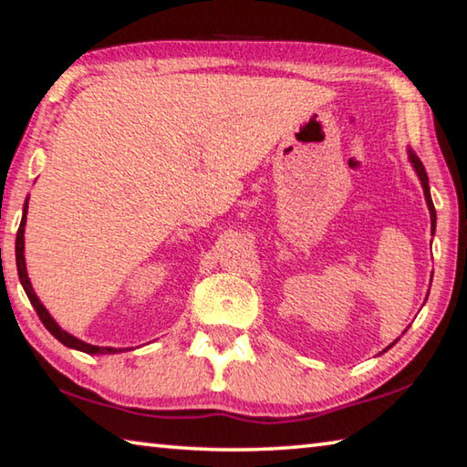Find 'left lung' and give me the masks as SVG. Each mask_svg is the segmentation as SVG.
I'll list each match as a JSON object with an SVG mask.
<instances>
[{
  "label": "left lung",
  "mask_w": 467,
  "mask_h": 467,
  "mask_svg": "<svg viewBox=\"0 0 467 467\" xmlns=\"http://www.w3.org/2000/svg\"><path fill=\"white\" fill-rule=\"evenodd\" d=\"M408 158H410V162H412V167H414V171H416V175H418V179H420V183H422V189H424V200H426V205H429V212H431V231L434 233V228H437V212H434V203H432V197H431V187H429V175H426V171H424V164L420 162V158H418L412 150H408ZM395 342H398V339H395ZM393 342V344H395ZM393 344H389L385 348V350H389V348L393 346ZM383 350V352H385Z\"/></svg>",
  "instance_id": "obj_1"
}]
</instances>
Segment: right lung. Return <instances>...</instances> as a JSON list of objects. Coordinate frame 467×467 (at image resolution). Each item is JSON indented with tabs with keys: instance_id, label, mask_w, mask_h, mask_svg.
Returning a JSON list of instances; mask_svg holds the SVG:
<instances>
[{
	"instance_id": "add662e5",
	"label": "right lung",
	"mask_w": 467,
	"mask_h": 467,
	"mask_svg": "<svg viewBox=\"0 0 467 467\" xmlns=\"http://www.w3.org/2000/svg\"><path fill=\"white\" fill-rule=\"evenodd\" d=\"M26 212H28V200L25 202V210H22V223H20V228H18V234H16V267H18V278H20V284L22 288H25L26 296L30 300V305L35 306V311L38 315V319L43 321V326L51 331V334L59 339V342L63 346L67 348H74V350H80V352H86V354H117L121 350H128V348H107V346H92V344H86L82 342V339L74 337L72 334H67L66 329H61L57 326V321H55L49 311L45 309L41 300H38V296L35 295L33 290V284H30L28 280V272H26V259H25V226H26Z\"/></svg>"
}]
</instances>
